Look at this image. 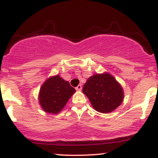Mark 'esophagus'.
<instances>
[{"mask_svg":"<svg viewBox=\"0 0 158 158\" xmlns=\"http://www.w3.org/2000/svg\"><path fill=\"white\" fill-rule=\"evenodd\" d=\"M76 91H81V90H82V85H79L76 88Z\"/></svg>","mask_w":158,"mask_h":158,"instance_id":"34e87169","label":"esophagus"}]
</instances>
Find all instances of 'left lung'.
I'll use <instances>...</instances> for the list:
<instances>
[{
  "mask_svg": "<svg viewBox=\"0 0 158 158\" xmlns=\"http://www.w3.org/2000/svg\"><path fill=\"white\" fill-rule=\"evenodd\" d=\"M82 91L89 99L93 108L102 113L115 110L124 99L121 85L107 73L95 74L88 78Z\"/></svg>",
  "mask_w": 158,
  "mask_h": 158,
  "instance_id": "left-lung-1",
  "label": "left lung"
}]
</instances>
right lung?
<instances>
[{"instance_id": "obj_1", "label": "right lung", "mask_w": 158, "mask_h": 158, "mask_svg": "<svg viewBox=\"0 0 158 158\" xmlns=\"http://www.w3.org/2000/svg\"><path fill=\"white\" fill-rule=\"evenodd\" d=\"M75 88L67 81L57 75L48 78L41 86L39 102L45 112L58 114L75 93Z\"/></svg>"}]
</instances>
